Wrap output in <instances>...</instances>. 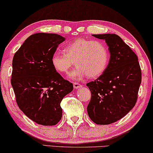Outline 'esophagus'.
<instances>
[{
  "mask_svg": "<svg viewBox=\"0 0 153 153\" xmlns=\"http://www.w3.org/2000/svg\"><path fill=\"white\" fill-rule=\"evenodd\" d=\"M82 85H80V84L77 83V82H74V87L75 88V89H78V88L81 87Z\"/></svg>",
  "mask_w": 153,
  "mask_h": 153,
  "instance_id": "obj_1",
  "label": "esophagus"
}]
</instances>
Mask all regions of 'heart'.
Instances as JSON below:
<instances>
[{
  "mask_svg": "<svg viewBox=\"0 0 153 153\" xmlns=\"http://www.w3.org/2000/svg\"><path fill=\"white\" fill-rule=\"evenodd\" d=\"M64 53L56 51L51 57V64L57 72L67 74L75 63L77 67L71 78L79 79L100 76L107 69L109 52L107 45L98 40L77 39L66 45Z\"/></svg>",
  "mask_w": 153,
  "mask_h": 153,
  "instance_id": "obj_1",
  "label": "heart"
}]
</instances>
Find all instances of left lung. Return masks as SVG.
I'll return each mask as SVG.
<instances>
[{
	"instance_id": "obj_1",
	"label": "left lung",
	"mask_w": 153,
	"mask_h": 153,
	"mask_svg": "<svg viewBox=\"0 0 153 153\" xmlns=\"http://www.w3.org/2000/svg\"><path fill=\"white\" fill-rule=\"evenodd\" d=\"M93 36L105 41L110 59L105 71L87 84L91 94L87 112L95 123L108 125L124 117L136 104L141 70L137 55L117 34Z\"/></svg>"
}]
</instances>
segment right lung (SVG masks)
Segmentation results:
<instances>
[{
  "instance_id": "right-lung-1",
  "label": "right lung",
  "mask_w": 153,
  "mask_h": 153,
  "mask_svg": "<svg viewBox=\"0 0 153 153\" xmlns=\"http://www.w3.org/2000/svg\"><path fill=\"white\" fill-rule=\"evenodd\" d=\"M65 38L57 34L30 36L13 57L11 84L17 105L29 119L55 126L62 117V99L74 89L51 64V57Z\"/></svg>"
}]
</instances>
